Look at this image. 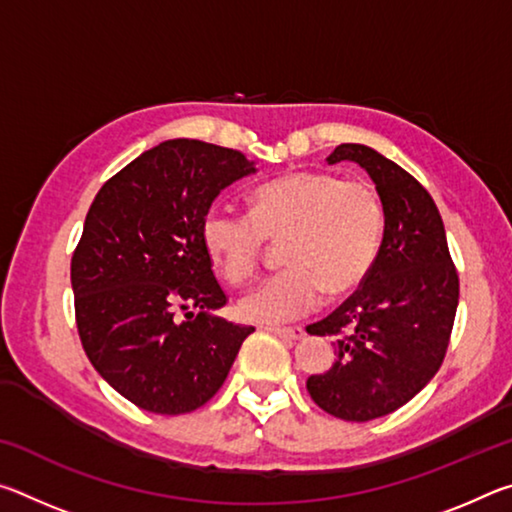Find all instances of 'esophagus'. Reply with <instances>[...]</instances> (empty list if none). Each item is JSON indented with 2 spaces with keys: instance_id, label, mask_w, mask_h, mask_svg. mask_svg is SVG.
<instances>
[{
  "instance_id": "obj_1",
  "label": "esophagus",
  "mask_w": 512,
  "mask_h": 512,
  "mask_svg": "<svg viewBox=\"0 0 512 512\" xmlns=\"http://www.w3.org/2000/svg\"><path fill=\"white\" fill-rule=\"evenodd\" d=\"M268 332L280 336L284 341H300L305 339V329L302 327H266Z\"/></svg>"
}]
</instances>
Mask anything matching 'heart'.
Here are the masks:
<instances>
[{
  "label": "heart",
  "mask_w": 512,
  "mask_h": 512,
  "mask_svg": "<svg viewBox=\"0 0 512 512\" xmlns=\"http://www.w3.org/2000/svg\"><path fill=\"white\" fill-rule=\"evenodd\" d=\"M384 223V205L370 183L296 171L255 187L250 214L212 207L201 237L232 284L253 277L266 239L287 237V268L244 293L237 305L248 323L280 325L314 311L325 291L329 298L357 291L377 259Z\"/></svg>",
  "instance_id": "b5f03b06"
}]
</instances>
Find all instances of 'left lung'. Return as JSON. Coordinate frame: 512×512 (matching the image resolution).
<instances>
[{
  "instance_id": "obj_1",
  "label": "left lung",
  "mask_w": 512,
  "mask_h": 512,
  "mask_svg": "<svg viewBox=\"0 0 512 512\" xmlns=\"http://www.w3.org/2000/svg\"><path fill=\"white\" fill-rule=\"evenodd\" d=\"M357 162L384 205V239L361 287L309 325L334 336L336 361L307 379L320 409L368 422L413 400L445 359L458 307V273L433 198L400 164L363 144H341L327 162Z\"/></svg>"
}]
</instances>
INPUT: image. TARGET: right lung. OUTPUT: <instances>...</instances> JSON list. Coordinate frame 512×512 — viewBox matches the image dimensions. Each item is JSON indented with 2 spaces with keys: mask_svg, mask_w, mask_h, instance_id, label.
Here are the masks:
<instances>
[{
  "mask_svg": "<svg viewBox=\"0 0 512 512\" xmlns=\"http://www.w3.org/2000/svg\"><path fill=\"white\" fill-rule=\"evenodd\" d=\"M255 171L235 149L167 140L94 196L72 257L76 327L99 375L144 411L212 400L255 332L214 314L225 293L201 237L221 189Z\"/></svg>",
  "mask_w": 512,
  "mask_h": 512,
  "instance_id": "1",
  "label": "right lung"
}]
</instances>
